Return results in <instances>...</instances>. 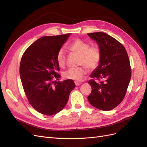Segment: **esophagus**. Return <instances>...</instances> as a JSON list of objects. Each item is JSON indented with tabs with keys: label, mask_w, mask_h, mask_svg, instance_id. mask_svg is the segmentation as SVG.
I'll use <instances>...</instances> for the list:
<instances>
[{
	"label": "esophagus",
	"mask_w": 147,
	"mask_h": 147,
	"mask_svg": "<svg viewBox=\"0 0 147 147\" xmlns=\"http://www.w3.org/2000/svg\"><path fill=\"white\" fill-rule=\"evenodd\" d=\"M75 85H76V86H79V85H80L82 83L79 82H75Z\"/></svg>",
	"instance_id": "1"
}]
</instances>
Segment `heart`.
<instances>
[{
    "label": "heart",
    "instance_id": "b5f03b06",
    "mask_svg": "<svg viewBox=\"0 0 147 147\" xmlns=\"http://www.w3.org/2000/svg\"><path fill=\"white\" fill-rule=\"evenodd\" d=\"M70 51L81 56L80 64L84 65L89 70H93L99 65L101 54L99 48L97 46L90 47V44L81 39H75L68 46ZM56 59L60 67L65 64V54L63 49H60L57 52ZM87 72L85 67L70 68L64 73V77L67 79L80 81L83 78Z\"/></svg>",
    "mask_w": 147,
    "mask_h": 147
}]
</instances>
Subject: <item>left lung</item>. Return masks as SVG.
<instances>
[{"instance_id":"1","label":"left lung","mask_w":147,"mask_h":147,"mask_svg":"<svg viewBox=\"0 0 147 147\" xmlns=\"http://www.w3.org/2000/svg\"><path fill=\"white\" fill-rule=\"evenodd\" d=\"M88 35L95 41L100 51L99 65L92 71L89 81L92 88L88 97L94 107L109 111L117 107L125 96L131 77V70L127 53L121 43L104 32H94Z\"/></svg>"}]
</instances>
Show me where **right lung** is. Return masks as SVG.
Here are the masks:
<instances>
[{
	"label": "right lung",
	"instance_id": "add662e5",
	"mask_svg": "<svg viewBox=\"0 0 147 147\" xmlns=\"http://www.w3.org/2000/svg\"><path fill=\"white\" fill-rule=\"evenodd\" d=\"M70 35L40 38L28 48L21 58L20 75L22 85L30 104L42 114L50 116L63 110L75 87L72 80L56 83L53 81V77L57 80L61 77L57 73L59 65L56 56Z\"/></svg>",
	"mask_w": 147,
	"mask_h": 147
}]
</instances>
